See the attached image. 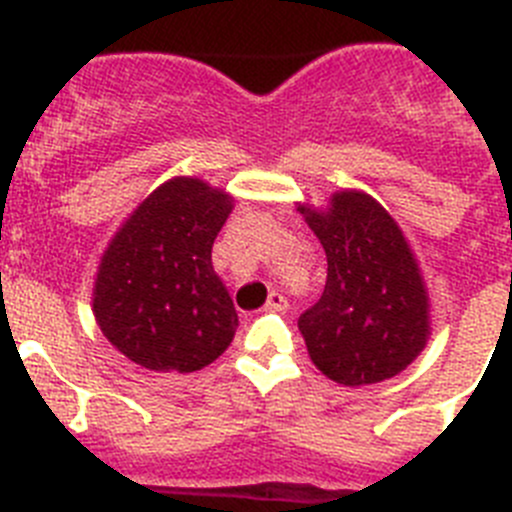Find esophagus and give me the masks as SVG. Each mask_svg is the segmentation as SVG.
I'll return each instance as SVG.
<instances>
[{
    "label": "esophagus",
    "instance_id": "34e87169",
    "mask_svg": "<svg viewBox=\"0 0 512 512\" xmlns=\"http://www.w3.org/2000/svg\"><path fill=\"white\" fill-rule=\"evenodd\" d=\"M265 311H288V301H285L283 293L278 290H270V296H267Z\"/></svg>",
    "mask_w": 512,
    "mask_h": 512
}]
</instances>
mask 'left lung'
Masks as SVG:
<instances>
[{"label":"left lung","instance_id":"1","mask_svg":"<svg viewBox=\"0 0 512 512\" xmlns=\"http://www.w3.org/2000/svg\"><path fill=\"white\" fill-rule=\"evenodd\" d=\"M326 252L324 293L298 319L308 357L339 385H372L403 372L431 336L421 262L385 206L339 188L321 206L298 201Z\"/></svg>","mask_w":512,"mask_h":512}]
</instances>
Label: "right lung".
<instances>
[{"instance_id": "add662e5", "label": "right lung", "mask_w": 512, "mask_h": 512, "mask_svg": "<svg viewBox=\"0 0 512 512\" xmlns=\"http://www.w3.org/2000/svg\"><path fill=\"white\" fill-rule=\"evenodd\" d=\"M234 196L173 176L127 214L96 267L91 311L119 354L155 372H193L232 344L237 311L211 247Z\"/></svg>"}]
</instances>
